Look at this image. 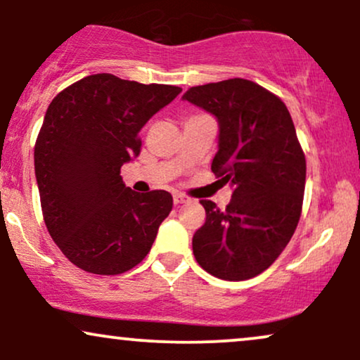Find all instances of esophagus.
<instances>
[{
    "instance_id": "1",
    "label": "esophagus",
    "mask_w": 360,
    "mask_h": 360,
    "mask_svg": "<svg viewBox=\"0 0 360 360\" xmlns=\"http://www.w3.org/2000/svg\"><path fill=\"white\" fill-rule=\"evenodd\" d=\"M186 201H188V198L184 194H174V205H183Z\"/></svg>"
}]
</instances>
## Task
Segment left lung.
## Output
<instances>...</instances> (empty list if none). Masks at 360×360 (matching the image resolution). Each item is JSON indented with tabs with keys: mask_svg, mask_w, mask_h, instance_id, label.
I'll return each mask as SVG.
<instances>
[{
	"mask_svg": "<svg viewBox=\"0 0 360 360\" xmlns=\"http://www.w3.org/2000/svg\"><path fill=\"white\" fill-rule=\"evenodd\" d=\"M183 100L217 118L212 171L233 191L225 212L201 201L206 220L193 254L214 278L250 279L279 257L300 221L307 160L291 115L278 96L240 77L196 86Z\"/></svg>",
	"mask_w": 360,
	"mask_h": 360,
	"instance_id": "obj_1",
	"label": "left lung"
}]
</instances>
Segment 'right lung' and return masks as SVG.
Instances as JSON below:
<instances>
[{
  "instance_id": "obj_1",
  "label": "right lung",
  "mask_w": 360,
  "mask_h": 360,
  "mask_svg": "<svg viewBox=\"0 0 360 360\" xmlns=\"http://www.w3.org/2000/svg\"><path fill=\"white\" fill-rule=\"evenodd\" d=\"M179 93L93 74L49 105L35 143L37 186L52 240L81 269L122 274L150 250L172 196L131 191L120 169L139 157L143 125Z\"/></svg>"
}]
</instances>
